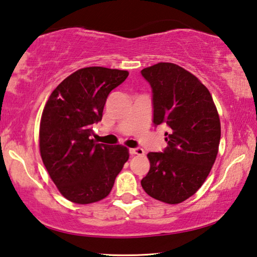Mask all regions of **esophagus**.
Returning a JSON list of instances; mask_svg holds the SVG:
<instances>
[{"instance_id":"34e87169","label":"esophagus","mask_w":257,"mask_h":257,"mask_svg":"<svg viewBox=\"0 0 257 257\" xmlns=\"http://www.w3.org/2000/svg\"><path fill=\"white\" fill-rule=\"evenodd\" d=\"M129 152H130V154H132V155H143V154H144V150L141 149V147H136V149H130Z\"/></svg>"}]
</instances>
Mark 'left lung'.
Wrapping results in <instances>:
<instances>
[{
	"label": "left lung",
	"instance_id": "left-lung-1",
	"mask_svg": "<svg viewBox=\"0 0 257 257\" xmlns=\"http://www.w3.org/2000/svg\"><path fill=\"white\" fill-rule=\"evenodd\" d=\"M152 88L153 123H165L168 146L150 152L151 168L141 181L151 197L178 204L196 193L215 162L221 125L210 92L177 64L161 62L143 69Z\"/></svg>",
	"mask_w": 257,
	"mask_h": 257
}]
</instances>
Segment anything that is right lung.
<instances>
[{
    "instance_id": "obj_1",
    "label": "right lung",
    "mask_w": 257,
    "mask_h": 257,
    "mask_svg": "<svg viewBox=\"0 0 257 257\" xmlns=\"http://www.w3.org/2000/svg\"><path fill=\"white\" fill-rule=\"evenodd\" d=\"M128 71L89 67L67 77L51 94L40 127L41 156L60 193L77 204L105 198L129 159L127 147L97 144L94 123Z\"/></svg>"
}]
</instances>
